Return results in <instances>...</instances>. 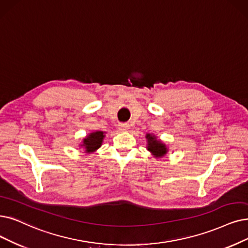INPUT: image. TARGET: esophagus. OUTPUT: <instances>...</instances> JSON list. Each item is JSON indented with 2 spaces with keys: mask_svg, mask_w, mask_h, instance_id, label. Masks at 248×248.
<instances>
[{
  "mask_svg": "<svg viewBox=\"0 0 248 248\" xmlns=\"http://www.w3.org/2000/svg\"><path fill=\"white\" fill-rule=\"evenodd\" d=\"M129 124H127V123H122V124H120L119 125V130H121V131H127L128 129H129Z\"/></svg>",
  "mask_w": 248,
  "mask_h": 248,
  "instance_id": "34e87169",
  "label": "esophagus"
}]
</instances>
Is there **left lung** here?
<instances>
[{
    "instance_id": "8db88e82",
    "label": "left lung",
    "mask_w": 248,
    "mask_h": 248,
    "mask_svg": "<svg viewBox=\"0 0 248 248\" xmlns=\"http://www.w3.org/2000/svg\"><path fill=\"white\" fill-rule=\"evenodd\" d=\"M145 138L147 140V151L151 152L155 157H163L168 153V147L161 140H156V137L152 134H146Z\"/></svg>"
}]
</instances>
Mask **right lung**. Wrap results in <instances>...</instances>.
<instances>
[{"label":"right lung","instance_id":"obj_1","mask_svg":"<svg viewBox=\"0 0 248 248\" xmlns=\"http://www.w3.org/2000/svg\"><path fill=\"white\" fill-rule=\"evenodd\" d=\"M105 138V132L95 131L88 134L82 141L81 146L84 147L85 153L91 154L95 152L98 147H101Z\"/></svg>","mask_w":248,"mask_h":248}]
</instances>
